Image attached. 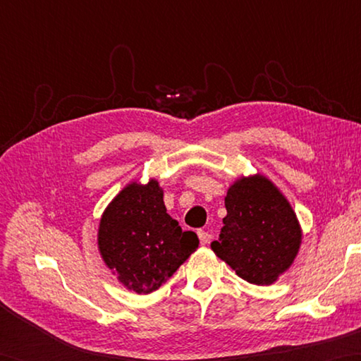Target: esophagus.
<instances>
[{"instance_id":"obj_1","label":"esophagus","mask_w":361,"mask_h":361,"mask_svg":"<svg viewBox=\"0 0 361 361\" xmlns=\"http://www.w3.org/2000/svg\"><path fill=\"white\" fill-rule=\"evenodd\" d=\"M197 234H198V239H200L202 245L209 243V240H211V234H209L208 231H203V229H198Z\"/></svg>"}]
</instances>
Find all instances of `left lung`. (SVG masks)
<instances>
[{
	"mask_svg": "<svg viewBox=\"0 0 361 361\" xmlns=\"http://www.w3.org/2000/svg\"><path fill=\"white\" fill-rule=\"evenodd\" d=\"M226 216L212 251L255 286H271L298 256L302 229L296 212L265 175L237 178L225 197Z\"/></svg>",
	"mask_w": 361,
	"mask_h": 361,
	"instance_id": "obj_1",
	"label": "left lung"
}]
</instances>
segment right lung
Listing matches in <instances>:
<instances>
[{
  "instance_id": "obj_1",
  "label": "right lung",
  "mask_w": 361,
  "mask_h": 361,
  "mask_svg": "<svg viewBox=\"0 0 361 361\" xmlns=\"http://www.w3.org/2000/svg\"><path fill=\"white\" fill-rule=\"evenodd\" d=\"M155 178L132 181L106 206L97 231L105 265L127 290H158L198 247L194 231H183L169 216Z\"/></svg>"
}]
</instances>
